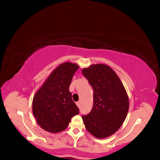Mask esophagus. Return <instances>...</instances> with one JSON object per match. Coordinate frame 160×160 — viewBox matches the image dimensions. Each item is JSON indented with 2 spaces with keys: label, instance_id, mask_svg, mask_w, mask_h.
I'll return each instance as SVG.
<instances>
[{
  "label": "esophagus",
  "instance_id": "obj_1",
  "mask_svg": "<svg viewBox=\"0 0 160 160\" xmlns=\"http://www.w3.org/2000/svg\"><path fill=\"white\" fill-rule=\"evenodd\" d=\"M76 104H77V105L78 106V108H80V106H81V103H80V101H78V102H77L76 103Z\"/></svg>",
  "mask_w": 160,
  "mask_h": 160
}]
</instances>
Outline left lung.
Returning <instances> with one entry per match:
<instances>
[{"label": "left lung", "mask_w": 160, "mask_h": 160, "mask_svg": "<svg viewBox=\"0 0 160 160\" xmlns=\"http://www.w3.org/2000/svg\"><path fill=\"white\" fill-rule=\"evenodd\" d=\"M82 73L93 89V108L82 117L85 128L97 138H108L126 118L129 105L126 90L116 72L107 65H91L82 69Z\"/></svg>", "instance_id": "left-lung-1"}]
</instances>
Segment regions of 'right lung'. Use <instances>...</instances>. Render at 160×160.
<instances>
[{"label":"right lung","instance_id":"add662e5","mask_svg":"<svg viewBox=\"0 0 160 160\" xmlns=\"http://www.w3.org/2000/svg\"><path fill=\"white\" fill-rule=\"evenodd\" d=\"M79 68L71 62L61 63L52 71L32 99V113L38 125L57 133L68 127L71 118L79 113L69 90L72 77Z\"/></svg>","mask_w":160,"mask_h":160}]
</instances>
